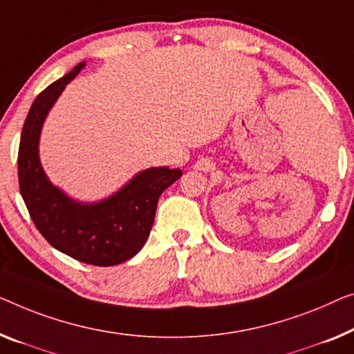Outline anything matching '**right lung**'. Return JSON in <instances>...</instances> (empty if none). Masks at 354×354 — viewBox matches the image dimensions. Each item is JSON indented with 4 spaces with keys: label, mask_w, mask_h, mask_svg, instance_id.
I'll list each match as a JSON object with an SVG mask.
<instances>
[{
    "label": "right lung",
    "mask_w": 354,
    "mask_h": 354,
    "mask_svg": "<svg viewBox=\"0 0 354 354\" xmlns=\"http://www.w3.org/2000/svg\"><path fill=\"white\" fill-rule=\"evenodd\" d=\"M82 68L86 62L44 88L31 104L20 136L19 186L35 225L55 250L79 262L109 267L138 254L151 234L159 197L183 171L146 168L98 202H79L50 183L39 159L42 125Z\"/></svg>",
    "instance_id": "right-lung-1"
}]
</instances>
